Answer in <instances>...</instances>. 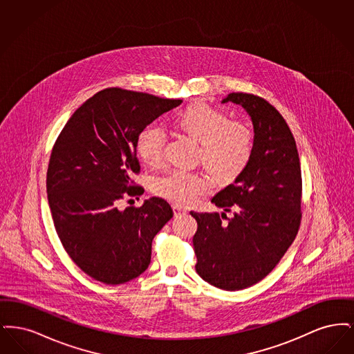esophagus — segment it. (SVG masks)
Listing matches in <instances>:
<instances>
[{
    "instance_id": "34e87169",
    "label": "esophagus",
    "mask_w": 354,
    "mask_h": 354,
    "mask_svg": "<svg viewBox=\"0 0 354 354\" xmlns=\"http://www.w3.org/2000/svg\"><path fill=\"white\" fill-rule=\"evenodd\" d=\"M172 209H174V214H175V216H179V215H185L187 214V209H185V207H182V205H179V204H172Z\"/></svg>"
}]
</instances>
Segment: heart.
Instances as JSON below:
<instances>
[{"instance_id": "1", "label": "heart", "mask_w": 354, "mask_h": 354, "mask_svg": "<svg viewBox=\"0 0 354 354\" xmlns=\"http://www.w3.org/2000/svg\"><path fill=\"white\" fill-rule=\"evenodd\" d=\"M176 124L201 143L199 158L216 179L232 180L247 166L252 153V134L244 124L231 122L221 110L203 103L192 104L176 115ZM165 145V129L147 126L136 139L138 156L149 166H158ZM211 187L208 176L185 169H169L152 182L156 195L176 204H191Z\"/></svg>"}]
</instances>
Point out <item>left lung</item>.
<instances>
[{
  "instance_id": "left-lung-1",
  "label": "left lung",
  "mask_w": 354,
  "mask_h": 354,
  "mask_svg": "<svg viewBox=\"0 0 354 354\" xmlns=\"http://www.w3.org/2000/svg\"><path fill=\"white\" fill-rule=\"evenodd\" d=\"M227 102L251 117L252 153L235 182L212 198L224 209L221 215L191 212L198 221L192 243L203 280L240 290L263 280L293 243L301 221L303 182L296 142L283 115L253 94L231 93L221 103ZM225 212L234 216L227 218Z\"/></svg>"
}]
</instances>
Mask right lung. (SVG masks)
I'll use <instances>...</instances> for the list:
<instances>
[{
    "instance_id": "add662e5",
    "label": "right lung",
    "mask_w": 354,
    "mask_h": 354,
    "mask_svg": "<svg viewBox=\"0 0 354 354\" xmlns=\"http://www.w3.org/2000/svg\"><path fill=\"white\" fill-rule=\"evenodd\" d=\"M182 100L104 88L75 110L57 138L46 191L58 237L86 274L123 284L149 268L152 239L174 212L162 198L119 209L122 199L143 194L136 139Z\"/></svg>"
}]
</instances>
